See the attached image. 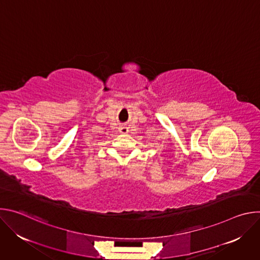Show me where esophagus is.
<instances>
[{"mask_svg": "<svg viewBox=\"0 0 260 260\" xmlns=\"http://www.w3.org/2000/svg\"><path fill=\"white\" fill-rule=\"evenodd\" d=\"M118 129L121 134H127L128 133V127L126 125H119Z\"/></svg>", "mask_w": 260, "mask_h": 260, "instance_id": "esophagus-1", "label": "esophagus"}]
</instances>
